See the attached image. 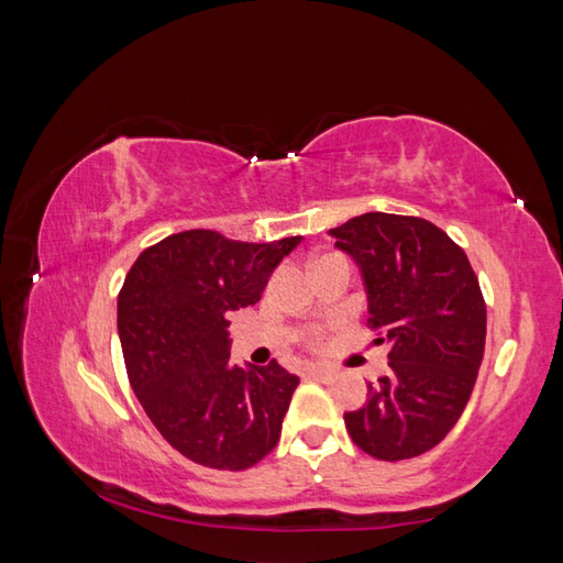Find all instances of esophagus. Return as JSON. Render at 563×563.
<instances>
[{"label": "esophagus", "mask_w": 563, "mask_h": 563, "mask_svg": "<svg viewBox=\"0 0 563 563\" xmlns=\"http://www.w3.org/2000/svg\"><path fill=\"white\" fill-rule=\"evenodd\" d=\"M310 376L322 383H332L336 378V371L327 366H310Z\"/></svg>", "instance_id": "34e87169"}]
</instances>
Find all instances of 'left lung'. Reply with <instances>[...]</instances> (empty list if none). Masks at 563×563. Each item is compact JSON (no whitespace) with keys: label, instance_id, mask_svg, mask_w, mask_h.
Returning <instances> with one entry per match:
<instances>
[{"label":"left lung","instance_id":"1","mask_svg":"<svg viewBox=\"0 0 563 563\" xmlns=\"http://www.w3.org/2000/svg\"><path fill=\"white\" fill-rule=\"evenodd\" d=\"M358 266L371 327L388 341V376L344 412L368 456L402 461L434 449L459 422L486 349V302L466 253L420 217L366 212L329 229Z\"/></svg>","mask_w":563,"mask_h":563}]
</instances>
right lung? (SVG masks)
<instances>
[{"label":"right lung","instance_id":"1","mask_svg":"<svg viewBox=\"0 0 563 563\" xmlns=\"http://www.w3.org/2000/svg\"><path fill=\"white\" fill-rule=\"evenodd\" d=\"M180 231L141 253L117 300L129 383L165 442L195 464L244 471L268 456L300 378L231 366L229 312L256 305L271 273L300 244Z\"/></svg>","mask_w":563,"mask_h":563}]
</instances>
